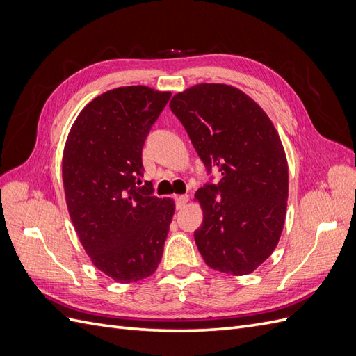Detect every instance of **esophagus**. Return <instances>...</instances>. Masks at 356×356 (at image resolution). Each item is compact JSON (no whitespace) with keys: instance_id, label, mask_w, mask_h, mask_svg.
Wrapping results in <instances>:
<instances>
[{"instance_id":"1","label":"esophagus","mask_w":356,"mask_h":356,"mask_svg":"<svg viewBox=\"0 0 356 356\" xmlns=\"http://www.w3.org/2000/svg\"><path fill=\"white\" fill-rule=\"evenodd\" d=\"M187 202H188V196H187V195H181V196H177V197H175V203H177V208H178V209L184 208L186 204H187Z\"/></svg>"}]
</instances>
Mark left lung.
<instances>
[{
    "instance_id": "8db88e82",
    "label": "left lung",
    "mask_w": 356,
    "mask_h": 356,
    "mask_svg": "<svg viewBox=\"0 0 356 356\" xmlns=\"http://www.w3.org/2000/svg\"><path fill=\"white\" fill-rule=\"evenodd\" d=\"M170 110L187 131L208 174L195 197L203 222L195 241L213 270L242 276L266 261L281 238L288 200V163L261 106L227 84L202 83L177 93Z\"/></svg>"
}]
</instances>
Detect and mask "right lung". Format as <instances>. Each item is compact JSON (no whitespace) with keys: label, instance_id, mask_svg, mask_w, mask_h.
Here are the masks:
<instances>
[{"label":"right lung","instance_id":"right-lung-1","mask_svg":"<svg viewBox=\"0 0 356 356\" xmlns=\"http://www.w3.org/2000/svg\"><path fill=\"white\" fill-rule=\"evenodd\" d=\"M170 92L126 86L102 93L74 122L62 160L70 217L92 263L120 284L156 272L175 212L145 181L143 147Z\"/></svg>","mask_w":356,"mask_h":356}]
</instances>
